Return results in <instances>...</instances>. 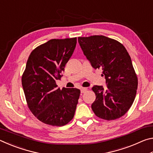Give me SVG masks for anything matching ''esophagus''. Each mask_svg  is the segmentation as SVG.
<instances>
[{
	"instance_id": "1",
	"label": "esophagus",
	"mask_w": 153,
	"mask_h": 153,
	"mask_svg": "<svg viewBox=\"0 0 153 153\" xmlns=\"http://www.w3.org/2000/svg\"><path fill=\"white\" fill-rule=\"evenodd\" d=\"M81 93H84L85 92H86V90H87V88H81Z\"/></svg>"
}]
</instances>
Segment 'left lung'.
I'll list each match as a JSON object with an SVG mask.
<instances>
[{"instance_id": "8db88e82", "label": "left lung", "mask_w": 153, "mask_h": 153, "mask_svg": "<svg viewBox=\"0 0 153 153\" xmlns=\"http://www.w3.org/2000/svg\"><path fill=\"white\" fill-rule=\"evenodd\" d=\"M80 47L94 69L102 70L107 87L94 86L96 99L92 109L105 120L127 113L135 99L138 78L128 51L122 44L105 36L79 37Z\"/></svg>"}]
</instances>
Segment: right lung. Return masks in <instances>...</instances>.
<instances>
[{"label": "right lung", "instance_id": "add662e5", "mask_svg": "<svg viewBox=\"0 0 153 153\" xmlns=\"http://www.w3.org/2000/svg\"><path fill=\"white\" fill-rule=\"evenodd\" d=\"M77 38L52 39L36 47L29 56L22 82L27 106L38 120L63 126L74 118L80 90H61L56 81L73 54Z\"/></svg>", "mask_w": 153, "mask_h": 153}]
</instances>
